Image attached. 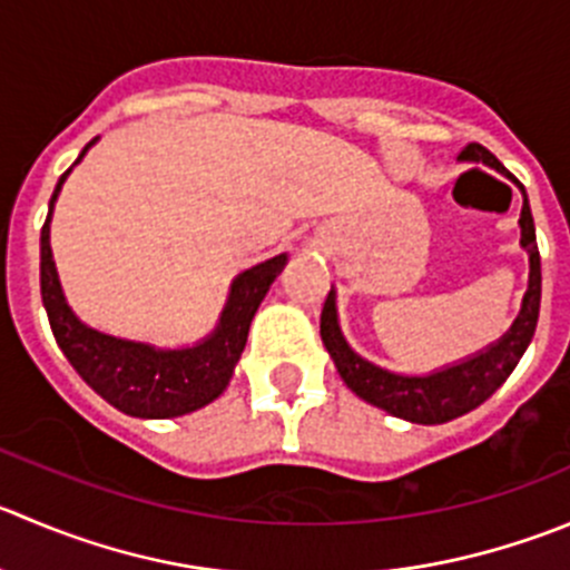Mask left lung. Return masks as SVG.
Segmentation results:
<instances>
[{"label": "left lung", "mask_w": 570, "mask_h": 570, "mask_svg": "<svg viewBox=\"0 0 570 570\" xmlns=\"http://www.w3.org/2000/svg\"><path fill=\"white\" fill-rule=\"evenodd\" d=\"M460 158L471 164H484V167L495 169L504 178L515 180L507 173L504 164L493 153L484 150L482 145H468L460 153ZM518 189L523 195V208L518 225H521V247L529 253V286L521 301V312H518L510 331L504 336H499L493 345L484 347V351L460 358L454 364H445V367L434 370V373H392V370L367 362V358L358 356L347 345L340 328V317H336V292L331 286L328 297H325L323 317H320V336H323L325 351L334 358L336 373L342 375L347 390L356 392L362 401L384 409L392 417H401L420 425H438L462 417L471 409H476L479 403L488 401L510 379L515 364L521 362L523 351L532 342L540 314V253L538 239H534V219L527 200V191H523V186H518Z\"/></svg>", "instance_id": "8db88e82"}]
</instances>
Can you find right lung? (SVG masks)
Segmentation results:
<instances>
[{
  "instance_id": "right-lung-1",
  "label": "right lung",
  "mask_w": 570,
  "mask_h": 570,
  "mask_svg": "<svg viewBox=\"0 0 570 570\" xmlns=\"http://www.w3.org/2000/svg\"><path fill=\"white\" fill-rule=\"evenodd\" d=\"M94 145H97V138L82 147L75 167ZM75 167L60 175L52 200H49L47 223L41 228V297L55 342L69 358L71 367L80 373V379L110 406L130 417L167 420L208 406L223 395L225 386L234 379L253 317L289 256L281 253V256L267 258V262L236 275L223 314H219V323L214 325L212 334L203 336L195 345L158 347L150 342L105 334V331L82 323L71 312L63 286H60L58 267L52 262V247H49L55 200Z\"/></svg>"
}]
</instances>
